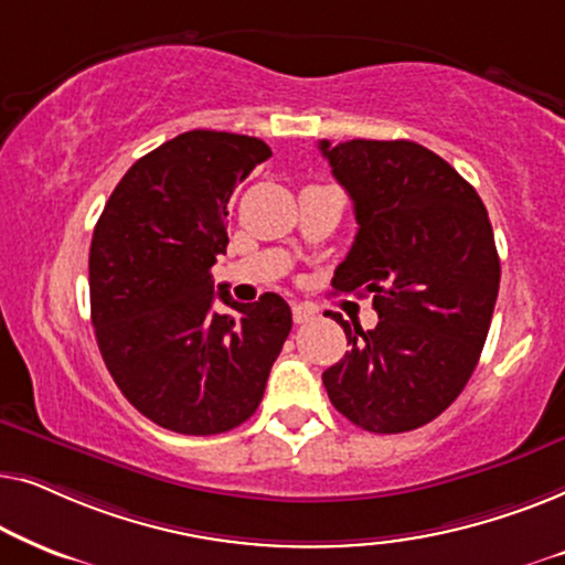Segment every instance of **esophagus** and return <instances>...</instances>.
Here are the masks:
<instances>
[{
	"mask_svg": "<svg viewBox=\"0 0 565 565\" xmlns=\"http://www.w3.org/2000/svg\"><path fill=\"white\" fill-rule=\"evenodd\" d=\"M316 316V308L311 306V303H292V321L296 323H306V321H311Z\"/></svg>",
	"mask_w": 565,
	"mask_h": 565,
	"instance_id": "obj_1",
	"label": "esophagus"
}]
</instances>
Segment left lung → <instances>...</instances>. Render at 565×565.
Instances as JSON below:
<instances>
[{
  "label": "left lung",
  "mask_w": 565,
  "mask_h": 565,
  "mask_svg": "<svg viewBox=\"0 0 565 565\" xmlns=\"http://www.w3.org/2000/svg\"><path fill=\"white\" fill-rule=\"evenodd\" d=\"M319 149L358 218L331 285L370 292L377 311L370 331L329 311L352 350L323 385L358 427L412 431L460 396L481 358L501 277L489 213L443 157L414 141L354 138Z\"/></svg>",
  "instance_id": "8db88e82"
}]
</instances>
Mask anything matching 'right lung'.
Segmentation results:
<instances>
[{
	"label": "right lung",
	"instance_id": "1",
	"mask_svg": "<svg viewBox=\"0 0 565 565\" xmlns=\"http://www.w3.org/2000/svg\"><path fill=\"white\" fill-rule=\"evenodd\" d=\"M259 138L188 130L128 169L99 215L89 249L97 347L130 404L180 435H221L257 412L290 334V306L215 292L228 200L262 161ZM221 297L234 315L212 308Z\"/></svg>",
	"mask_w": 565,
	"mask_h": 565
}]
</instances>
